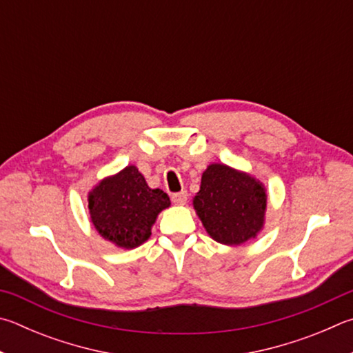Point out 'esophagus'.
I'll return each instance as SVG.
<instances>
[{
	"instance_id": "esophagus-1",
	"label": "esophagus",
	"mask_w": 353,
	"mask_h": 353,
	"mask_svg": "<svg viewBox=\"0 0 353 353\" xmlns=\"http://www.w3.org/2000/svg\"><path fill=\"white\" fill-rule=\"evenodd\" d=\"M171 201L176 205H185L188 201V193L187 191H181V193H174L171 196Z\"/></svg>"
}]
</instances>
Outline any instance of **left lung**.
I'll return each mask as SVG.
<instances>
[{"label": "left lung", "mask_w": 353, "mask_h": 353, "mask_svg": "<svg viewBox=\"0 0 353 353\" xmlns=\"http://www.w3.org/2000/svg\"><path fill=\"white\" fill-rule=\"evenodd\" d=\"M194 210L207 233L225 245H241L264 227L265 188L247 172L211 163L202 174Z\"/></svg>", "instance_id": "obj_1"}]
</instances>
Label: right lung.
<instances>
[{
	"label": "right lung",
	"mask_w": 353,
	"mask_h": 353,
	"mask_svg": "<svg viewBox=\"0 0 353 353\" xmlns=\"http://www.w3.org/2000/svg\"><path fill=\"white\" fill-rule=\"evenodd\" d=\"M88 202L91 222L101 238L128 250L148 241L157 214L171 205L168 194L150 188L134 165L95 185Z\"/></svg>",
	"instance_id": "right-lung-1"
}]
</instances>
